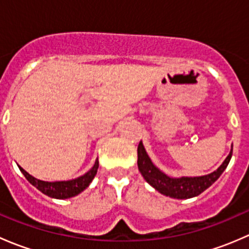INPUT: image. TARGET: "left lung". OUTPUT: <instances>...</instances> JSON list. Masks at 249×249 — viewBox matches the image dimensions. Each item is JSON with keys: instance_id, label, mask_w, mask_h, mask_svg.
Masks as SVG:
<instances>
[{"instance_id": "left-lung-1", "label": "left lung", "mask_w": 249, "mask_h": 249, "mask_svg": "<svg viewBox=\"0 0 249 249\" xmlns=\"http://www.w3.org/2000/svg\"><path fill=\"white\" fill-rule=\"evenodd\" d=\"M231 155L232 149L227 159L224 160V162L220 165L219 169L210 175L201 176V177L171 178L153 165L149 157L145 153L142 142H140L139 147H137V158H139L137 165H139V170L142 173L143 178L159 193L166 195V196L173 197V199H190V197L197 196L202 192H205L220 177V175L227 169L228 164L231 159Z\"/></svg>"}]
</instances>
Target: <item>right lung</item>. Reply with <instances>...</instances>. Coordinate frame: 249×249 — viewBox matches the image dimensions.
I'll list each match as a JSON object with an SVG mask.
<instances>
[{"instance_id":"right-lung-1","label":"right lung","mask_w":249,"mask_h":249,"mask_svg":"<svg viewBox=\"0 0 249 249\" xmlns=\"http://www.w3.org/2000/svg\"><path fill=\"white\" fill-rule=\"evenodd\" d=\"M19 169L22 172V175L25 176V178L43 194L50 197H54V199H69V197L76 196L79 193H82L85 188L89 187V184L94 179L95 175H96L97 169H99V160L96 159L92 169L85 175L80 176L76 179L66 180V182H44V180H39L32 177L31 175H29L20 166Z\"/></svg>"}]
</instances>
